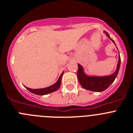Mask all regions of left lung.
Segmentation results:
<instances>
[{
  "label": "left lung",
  "mask_w": 133,
  "mask_h": 133,
  "mask_svg": "<svg viewBox=\"0 0 133 133\" xmlns=\"http://www.w3.org/2000/svg\"><path fill=\"white\" fill-rule=\"evenodd\" d=\"M104 32H106L107 36L112 40V42L115 43L113 40L109 36V34L106 31H104ZM120 65H121V58H120L119 55L117 70L113 74L107 76V77H89L84 73L82 66L78 64V71H77L78 80L80 84L84 89L95 91V92H102L107 89L109 86L113 83L118 75Z\"/></svg>",
  "instance_id": "obj_1"
}]
</instances>
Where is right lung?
Masks as SVG:
<instances>
[{"instance_id":"add662e5","label":"right lung","mask_w":133,"mask_h":133,"mask_svg":"<svg viewBox=\"0 0 133 133\" xmlns=\"http://www.w3.org/2000/svg\"><path fill=\"white\" fill-rule=\"evenodd\" d=\"M63 75V72L61 74V75L60 76L59 78H58V81L56 82L55 84H54L53 85L50 86L47 88H44V89H30V88L25 87L26 88V89L30 91V92H32V93L35 94V95H47V94L50 93V92H52L54 91H56V90H58V88L60 87L61 83V78H62V76Z\"/></svg>"}]
</instances>
